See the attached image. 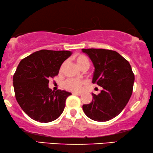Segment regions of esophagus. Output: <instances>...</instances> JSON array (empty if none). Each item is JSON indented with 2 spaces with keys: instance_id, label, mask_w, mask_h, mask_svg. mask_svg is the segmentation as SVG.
Here are the masks:
<instances>
[{
  "instance_id": "obj_1",
  "label": "esophagus",
  "mask_w": 153,
  "mask_h": 153,
  "mask_svg": "<svg viewBox=\"0 0 153 153\" xmlns=\"http://www.w3.org/2000/svg\"><path fill=\"white\" fill-rule=\"evenodd\" d=\"M73 95H81L82 93H73Z\"/></svg>"
}]
</instances>
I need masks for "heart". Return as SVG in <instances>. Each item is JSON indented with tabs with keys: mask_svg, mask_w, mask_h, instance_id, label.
Wrapping results in <instances>:
<instances>
[{
	"mask_svg": "<svg viewBox=\"0 0 153 153\" xmlns=\"http://www.w3.org/2000/svg\"><path fill=\"white\" fill-rule=\"evenodd\" d=\"M75 60L81 69L85 67H89V61L85 56L82 55H78L75 57ZM83 85L84 82L82 80L75 78H69L64 81L63 88L67 91L78 93L82 91Z\"/></svg>",
	"mask_w": 153,
	"mask_h": 153,
	"instance_id": "b5f03b06",
	"label": "heart"
}]
</instances>
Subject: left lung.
<instances>
[{"mask_svg": "<svg viewBox=\"0 0 153 153\" xmlns=\"http://www.w3.org/2000/svg\"><path fill=\"white\" fill-rule=\"evenodd\" d=\"M95 67L93 83L102 88L93 95L90 104L83 105L87 116L95 121L105 122L118 115L132 95L135 75L129 62L116 51L106 49H82Z\"/></svg>", "mask_w": 153, "mask_h": 153, "instance_id": "obj_1", "label": "left lung"}]
</instances>
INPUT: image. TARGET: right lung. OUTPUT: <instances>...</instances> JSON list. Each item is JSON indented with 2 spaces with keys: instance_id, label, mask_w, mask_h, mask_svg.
<instances>
[{
  "instance_id": "add662e5",
  "label": "right lung",
  "mask_w": 153,
  "mask_h": 153,
  "mask_svg": "<svg viewBox=\"0 0 153 153\" xmlns=\"http://www.w3.org/2000/svg\"><path fill=\"white\" fill-rule=\"evenodd\" d=\"M72 53L68 51H36L23 58L14 73L16 100L30 118L49 123L60 117L71 93L48 88L49 79L58 75L61 65Z\"/></svg>"
}]
</instances>
